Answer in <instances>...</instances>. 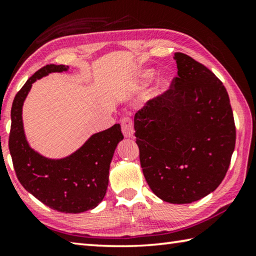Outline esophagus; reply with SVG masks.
I'll return each instance as SVG.
<instances>
[{"label": "esophagus", "mask_w": 256, "mask_h": 256, "mask_svg": "<svg viewBox=\"0 0 256 256\" xmlns=\"http://www.w3.org/2000/svg\"><path fill=\"white\" fill-rule=\"evenodd\" d=\"M122 132L126 138H131L134 134V128H133V120L130 116H124L122 118Z\"/></svg>", "instance_id": "esophagus-1"}]
</instances>
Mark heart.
Listing matches in <instances>:
<instances>
[{
    "label": "heart",
    "mask_w": 256,
    "mask_h": 256,
    "mask_svg": "<svg viewBox=\"0 0 256 256\" xmlns=\"http://www.w3.org/2000/svg\"><path fill=\"white\" fill-rule=\"evenodd\" d=\"M144 78L146 80H152V72H146V74L144 75ZM162 85H163V88H165L166 85H168V83H166V80H162Z\"/></svg>",
    "instance_id": "obj_1"
}]
</instances>
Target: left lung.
Masks as SVG:
<instances>
[{
	"label": "left lung",
	"mask_w": 256,
	"mask_h": 256,
	"mask_svg": "<svg viewBox=\"0 0 256 256\" xmlns=\"http://www.w3.org/2000/svg\"><path fill=\"white\" fill-rule=\"evenodd\" d=\"M178 77L134 116L144 176L152 192L189 204L214 192L228 171L236 126L224 85L208 67L174 54Z\"/></svg>",
	"instance_id": "1"
}]
</instances>
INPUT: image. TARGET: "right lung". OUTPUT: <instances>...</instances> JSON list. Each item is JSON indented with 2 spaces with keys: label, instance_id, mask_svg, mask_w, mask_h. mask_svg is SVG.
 <instances>
[{
  "label": "right lung",
  "instance_id": "add662e5",
  "mask_svg": "<svg viewBox=\"0 0 256 256\" xmlns=\"http://www.w3.org/2000/svg\"><path fill=\"white\" fill-rule=\"evenodd\" d=\"M67 70L64 64H46L18 91L11 108L9 150L16 176L28 192L58 212L82 213L94 208L106 194L114 152L124 138L120 125L93 134L70 157L48 160L28 146L22 118L24 100L32 84L48 72Z\"/></svg>",
  "mask_w": 256,
  "mask_h": 256
}]
</instances>
